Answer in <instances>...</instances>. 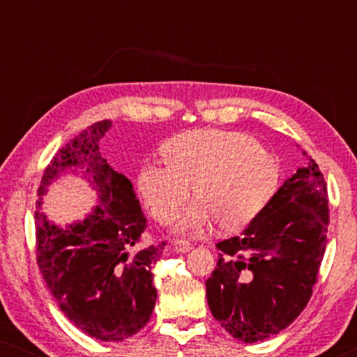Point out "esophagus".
I'll list each match as a JSON object with an SVG mask.
<instances>
[{
	"mask_svg": "<svg viewBox=\"0 0 357 357\" xmlns=\"http://www.w3.org/2000/svg\"><path fill=\"white\" fill-rule=\"evenodd\" d=\"M174 248H175V250H177V252L185 253V252H188L190 248H192V243L187 242V241H175V242H174Z\"/></svg>",
	"mask_w": 357,
	"mask_h": 357,
	"instance_id": "esophagus-1",
	"label": "esophagus"
}]
</instances>
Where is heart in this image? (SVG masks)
<instances>
[{
  "instance_id": "b5f03b06",
  "label": "heart",
  "mask_w": 357,
  "mask_h": 357,
  "mask_svg": "<svg viewBox=\"0 0 357 357\" xmlns=\"http://www.w3.org/2000/svg\"><path fill=\"white\" fill-rule=\"evenodd\" d=\"M167 165L148 162L138 188L146 208L170 224L192 199L198 204L180 219L178 231L202 232L213 222L236 232L258 218L276 192L280 162L252 136L238 131L193 130L165 146Z\"/></svg>"
}]
</instances>
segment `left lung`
<instances>
[{
    "label": "left lung",
    "instance_id": "8db88e82",
    "mask_svg": "<svg viewBox=\"0 0 357 357\" xmlns=\"http://www.w3.org/2000/svg\"><path fill=\"white\" fill-rule=\"evenodd\" d=\"M307 160L242 236L216 245L221 253L206 281L208 305L224 330L243 343L289 326L317 282L330 222L328 193L319 165Z\"/></svg>",
    "mask_w": 357,
    "mask_h": 357
}]
</instances>
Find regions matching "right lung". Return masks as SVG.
<instances>
[{"label":"right lung","mask_w":357,"mask_h":357,"mask_svg":"<svg viewBox=\"0 0 357 357\" xmlns=\"http://www.w3.org/2000/svg\"><path fill=\"white\" fill-rule=\"evenodd\" d=\"M112 126L97 121L65 144L43 174L36 211L37 265L63 314L100 341H123L149 321L158 291L153 265L165 242L138 248L146 218L133 185L100 155L99 141ZM68 169H82L100 204L66 228L40 211L47 187Z\"/></svg>","instance_id":"1"}]
</instances>
